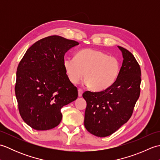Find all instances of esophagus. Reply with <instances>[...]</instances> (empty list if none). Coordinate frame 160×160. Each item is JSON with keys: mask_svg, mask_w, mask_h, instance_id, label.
<instances>
[{"mask_svg": "<svg viewBox=\"0 0 160 160\" xmlns=\"http://www.w3.org/2000/svg\"><path fill=\"white\" fill-rule=\"evenodd\" d=\"M82 93H83V91L82 89H78V96L81 97L82 96Z\"/></svg>", "mask_w": 160, "mask_h": 160, "instance_id": "esophagus-1", "label": "esophagus"}]
</instances>
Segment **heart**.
<instances>
[{"mask_svg": "<svg viewBox=\"0 0 160 160\" xmlns=\"http://www.w3.org/2000/svg\"><path fill=\"white\" fill-rule=\"evenodd\" d=\"M63 66L73 84H78L84 76V83L94 91H102L111 87L120 69V61L116 58L92 49L80 50L76 58L65 57Z\"/></svg>", "mask_w": 160, "mask_h": 160, "instance_id": "heart-1", "label": "heart"}]
</instances>
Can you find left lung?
Here are the masks:
<instances>
[{
	"instance_id": "left-lung-1",
	"label": "left lung",
	"mask_w": 160,
	"mask_h": 160,
	"mask_svg": "<svg viewBox=\"0 0 160 160\" xmlns=\"http://www.w3.org/2000/svg\"><path fill=\"white\" fill-rule=\"evenodd\" d=\"M122 53V64L115 82L107 89L82 94L87 102L84 127L98 137L113 134L127 123L140 93L141 70L134 56L118 46Z\"/></svg>"
}]
</instances>
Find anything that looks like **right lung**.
<instances>
[{
    "label": "right lung",
    "mask_w": 160,
    "mask_h": 160,
    "mask_svg": "<svg viewBox=\"0 0 160 160\" xmlns=\"http://www.w3.org/2000/svg\"><path fill=\"white\" fill-rule=\"evenodd\" d=\"M79 45L76 41L52 36L35 42L27 51L16 72V97L21 118L38 131L58 125L60 108L78 98L63 66L64 54Z\"/></svg>",
    "instance_id": "right-lung-1"
}]
</instances>
